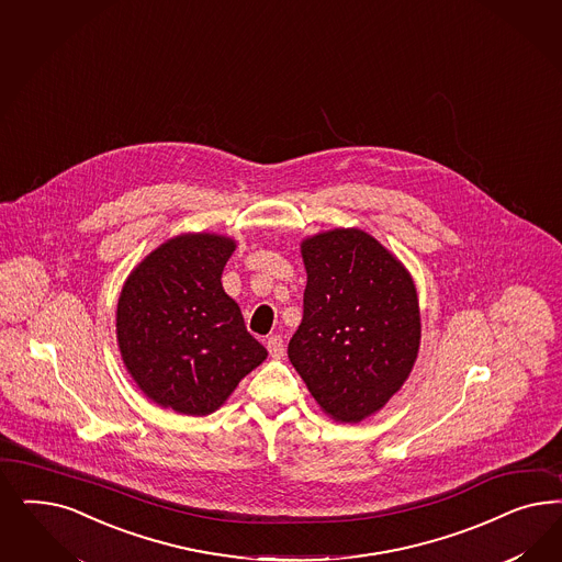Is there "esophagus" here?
<instances>
[{
    "mask_svg": "<svg viewBox=\"0 0 562 562\" xmlns=\"http://www.w3.org/2000/svg\"><path fill=\"white\" fill-rule=\"evenodd\" d=\"M267 349H269L272 360H281L285 356V341L279 335H271L267 339Z\"/></svg>",
    "mask_w": 562,
    "mask_h": 562,
    "instance_id": "1",
    "label": "esophagus"
}]
</instances>
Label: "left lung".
I'll return each mask as SVG.
<instances>
[{"label": "left lung", "mask_w": 562, "mask_h": 562, "mask_svg": "<svg viewBox=\"0 0 562 562\" xmlns=\"http://www.w3.org/2000/svg\"><path fill=\"white\" fill-rule=\"evenodd\" d=\"M300 250L308 281L290 362L326 416L358 424L414 370L422 339L414 277L358 227L304 237Z\"/></svg>", "instance_id": "8db88e82"}]
</instances>
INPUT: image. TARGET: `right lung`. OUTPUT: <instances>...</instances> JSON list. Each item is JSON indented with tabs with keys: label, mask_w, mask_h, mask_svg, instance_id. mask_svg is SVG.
<instances>
[{
	"label": "right lung",
	"mask_w": 562,
	"mask_h": 562,
	"mask_svg": "<svg viewBox=\"0 0 562 562\" xmlns=\"http://www.w3.org/2000/svg\"><path fill=\"white\" fill-rule=\"evenodd\" d=\"M234 237L180 234L130 271L115 335L132 381L181 416H209L269 351L246 330L221 283Z\"/></svg>",
	"instance_id": "add662e5"
}]
</instances>
